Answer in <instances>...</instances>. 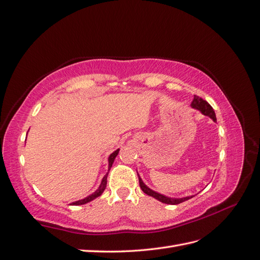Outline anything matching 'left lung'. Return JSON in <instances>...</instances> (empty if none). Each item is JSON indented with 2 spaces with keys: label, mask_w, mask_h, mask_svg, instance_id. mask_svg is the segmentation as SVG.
I'll use <instances>...</instances> for the list:
<instances>
[{
  "label": "left lung",
  "mask_w": 260,
  "mask_h": 260,
  "mask_svg": "<svg viewBox=\"0 0 260 260\" xmlns=\"http://www.w3.org/2000/svg\"><path fill=\"white\" fill-rule=\"evenodd\" d=\"M190 107L194 108V110L199 111L203 114V115L208 116L209 118H212L214 122H216V114L213 110V107L210 106L206 101H204L203 99L199 98V96L194 95V100H192V102L190 103ZM137 175H138V179H140V186H141L142 190L145 192V194L154 197L155 199H157V201H159L160 203L168 204V205H177V204H180L185 201H188V199L194 197V196H186V197H180V198H174V197H168L166 195H162V194H160V192L150 189L149 187L143 182V179L141 178L140 174L137 173Z\"/></svg>",
  "instance_id": "left-lung-1"
}]
</instances>
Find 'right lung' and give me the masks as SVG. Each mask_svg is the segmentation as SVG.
<instances>
[{"label": "right lung", "instance_id": "1", "mask_svg": "<svg viewBox=\"0 0 260 260\" xmlns=\"http://www.w3.org/2000/svg\"><path fill=\"white\" fill-rule=\"evenodd\" d=\"M118 153H119V148H117V149L115 150V152H113L110 156H108V159H107V160H108V171H107V173L104 175V177L102 178V182H101V185L99 186V188L96 189V190L93 192V194H90V195H88L87 197L83 198V199H80V201H75V202H73V203H71L70 205H72V206H78V205L87 204V203H89V202L94 201L95 198L100 197V196L103 194V191H104L105 188H106L108 172H110L111 167H112V165H113V162H114V160H115V158H116V156H117Z\"/></svg>", "mask_w": 260, "mask_h": 260}]
</instances>
